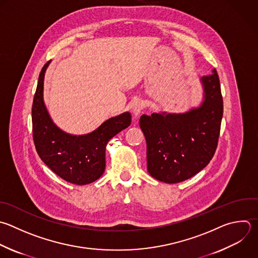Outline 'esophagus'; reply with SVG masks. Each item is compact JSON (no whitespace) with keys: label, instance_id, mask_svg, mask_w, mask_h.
<instances>
[{"label":"esophagus","instance_id":"34e87169","mask_svg":"<svg viewBox=\"0 0 258 258\" xmlns=\"http://www.w3.org/2000/svg\"><path fill=\"white\" fill-rule=\"evenodd\" d=\"M144 107H145V105H144V102L142 100H140V99L135 100L132 103V107H131L132 108V113L134 114V116L138 117L141 114V112L144 109Z\"/></svg>","mask_w":258,"mask_h":258}]
</instances>
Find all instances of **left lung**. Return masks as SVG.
Returning <instances> with one entry per match:
<instances>
[{"instance_id": "1", "label": "left lung", "mask_w": 258, "mask_h": 258, "mask_svg": "<svg viewBox=\"0 0 258 258\" xmlns=\"http://www.w3.org/2000/svg\"><path fill=\"white\" fill-rule=\"evenodd\" d=\"M199 107L174 114L142 115L140 128L147 145V170L157 180L176 183L196 175L213 158L223 117V99L216 70L203 77Z\"/></svg>"}]
</instances>
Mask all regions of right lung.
Returning a JSON list of instances; mask_svg holds the SVG:
<instances>
[{"label":"right lung","mask_w":258,"mask_h":258,"mask_svg":"<svg viewBox=\"0 0 258 258\" xmlns=\"http://www.w3.org/2000/svg\"><path fill=\"white\" fill-rule=\"evenodd\" d=\"M47 61L39 75L32 106V129L36 151L41 160L64 180L84 185L91 183L105 171L106 146L111 138L131 124V114L125 112L105 121L86 135H72L52 121L43 100Z\"/></svg>","instance_id":"add662e5"}]
</instances>
